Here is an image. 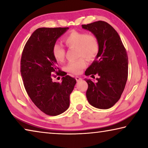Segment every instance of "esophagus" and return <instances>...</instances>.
<instances>
[{
	"label": "esophagus",
	"instance_id": "esophagus-1",
	"mask_svg": "<svg viewBox=\"0 0 148 148\" xmlns=\"http://www.w3.org/2000/svg\"><path fill=\"white\" fill-rule=\"evenodd\" d=\"M76 81H77V82L82 81V77H79V76H76Z\"/></svg>",
	"mask_w": 148,
	"mask_h": 148
}]
</instances>
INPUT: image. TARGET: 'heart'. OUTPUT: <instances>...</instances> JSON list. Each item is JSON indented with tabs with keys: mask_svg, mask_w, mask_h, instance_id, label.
<instances>
[{
	"mask_svg": "<svg viewBox=\"0 0 148 148\" xmlns=\"http://www.w3.org/2000/svg\"><path fill=\"white\" fill-rule=\"evenodd\" d=\"M65 44L71 48H76L77 56L84 57L87 60L94 59L99 51L98 40L93 34L85 32L72 31L64 38ZM52 54L57 62L64 61L65 50L61 44L56 43L52 47ZM87 62L84 58H80L76 61L70 62L65 67L66 71L73 74H79L86 66Z\"/></svg>",
	"mask_w": 148,
	"mask_h": 148,
	"instance_id": "obj_1",
	"label": "heart"
}]
</instances>
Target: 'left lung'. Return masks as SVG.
Here are the masks:
<instances>
[{
	"mask_svg": "<svg viewBox=\"0 0 148 148\" xmlns=\"http://www.w3.org/2000/svg\"><path fill=\"white\" fill-rule=\"evenodd\" d=\"M82 28L98 40L99 51L86 76L99 75L97 82L85 79L88 84L86 97L91 106L108 109L119 101L128 77V56L118 33L110 25L99 21L82 25Z\"/></svg>",
	"mask_w": 148,
	"mask_h": 148,
	"instance_id": "obj_1",
	"label": "left lung"
}]
</instances>
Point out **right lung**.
I'll use <instances>...</instances> for the list:
<instances>
[{"label":"right lung","mask_w":148,"mask_h":148,"mask_svg":"<svg viewBox=\"0 0 148 148\" xmlns=\"http://www.w3.org/2000/svg\"><path fill=\"white\" fill-rule=\"evenodd\" d=\"M69 27L36 29L27 40L21 59V74L27 94L38 108L47 115L56 116L70 106V95L76 80L67 76L62 82H54L51 75H62L52 54L57 40ZM64 76V75H63Z\"/></svg>","instance_id":"obj_1"}]
</instances>
